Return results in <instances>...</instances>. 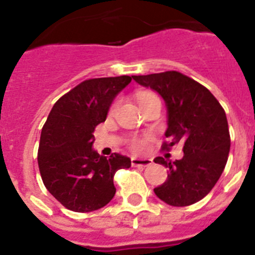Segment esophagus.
<instances>
[{"instance_id":"1","label":"esophagus","mask_w":255,"mask_h":255,"mask_svg":"<svg viewBox=\"0 0 255 255\" xmlns=\"http://www.w3.org/2000/svg\"><path fill=\"white\" fill-rule=\"evenodd\" d=\"M153 163L152 159L149 158H136V157H132L131 158V164L134 167H147Z\"/></svg>"}]
</instances>
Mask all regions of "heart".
I'll return each mask as SVG.
<instances>
[{
	"label": "heart",
	"instance_id": "heart-1",
	"mask_svg": "<svg viewBox=\"0 0 255 255\" xmlns=\"http://www.w3.org/2000/svg\"><path fill=\"white\" fill-rule=\"evenodd\" d=\"M149 97H152V94H140L139 101L143 102V101H145L147 98H149ZM115 108H116V105L112 106L111 111H115ZM145 147H147V143H145V140H143V139L135 138L131 140V149L134 150V152H141V150L145 149Z\"/></svg>",
	"mask_w": 255,
	"mask_h": 255
}]
</instances>
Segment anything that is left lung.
Returning <instances> with one entry per match:
<instances>
[{"instance_id":"8db88e82","label":"left lung","mask_w":255,"mask_h":255,"mask_svg":"<svg viewBox=\"0 0 255 255\" xmlns=\"http://www.w3.org/2000/svg\"><path fill=\"white\" fill-rule=\"evenodd\" d=\"M135 82L163 98L167 130L163 148L184 145V157L175 162L155 157L168 168L167 180L154 188L155 195L173 207L203 199L216 185L226 166L230 132L226 114L215 96L198 82L177 71L134 75Z\"/></svg>"}]
</instances>
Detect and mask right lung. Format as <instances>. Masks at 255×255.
<instances>
[{
  "mask_svg": "<svg viewBox=\"0 0 255 255\" xmlns=\"http://www.w3.org/2000/svg\"><path fill=\"white\" fill-rule=\"evenodd\" d=\"M131 76L89 79L62 96L52 107L40 134L38 166L44 186L67 209L92 212L115 197L114 176L129 168V157L107 158L93 149L94 129L106 121L116 96Z\"/></svg>",
  "mask_w": 255,
  "mask_h": 255,
  "instance_id": "add662e5",
  "label": "right lung"
}]
</instances>
